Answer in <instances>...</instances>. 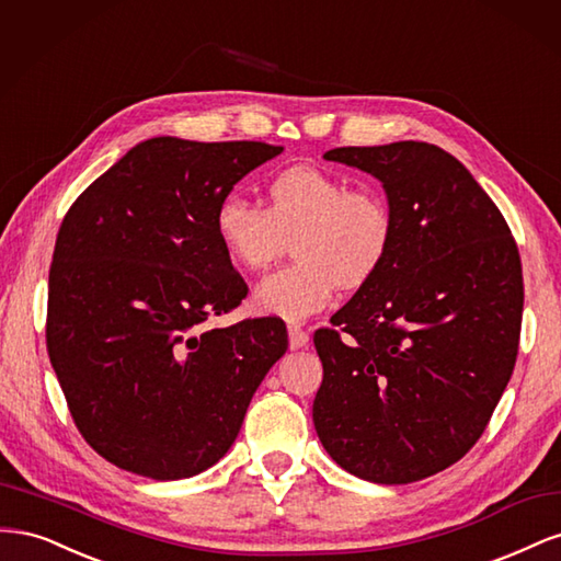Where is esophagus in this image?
Listing matches in <instances>:
<instances>
[{
  "instance_id": "1",
  "label": "esophagus",
  "mask_w": 561,
  "mask_h": 561,
  "mask_svg": "<svg viewBox=\"0 0 561 561\" xmlns=\"http://www.w3.org/2000/svg\"><path fill=\"white\" fill-rule=\"evenodd\" d=\"M287 334H290V348H304L309 344V332H304L299 325L287 328Z\"/></svg>"
}]
</instances>
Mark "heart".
<instances>
[{"instance_id":"heart-1","label":"heart","mask_w":561,"mask_h":561,"mask_svg":"<svg viewBox=\"0 0 561 561\" xmlns=\"http://www.w3.org/2000/svg\"><path fill=\"white\" fill-rule=\"evenodd\" d=\"M266 206L227 194L215 208V233L227 257L260 271L293 239L297 262L268 274L254 287V309L285 320H304L325 309L336 285L358 290L377 276L396 239L388 198L318 165H290L266 182Z\"/></svg>"}]
</instances>
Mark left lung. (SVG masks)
<instances>
[{"mask_svg": "<svg viewBox=\"0 0 561 561\" xmlns=\"http://www.w3.org/2000/svg\"><path fill=\"white\" fill-rule=\"evenodd\" d=\"M383 182L396 239L377 276L313 334V426L360 480L407 484L478 443L513 377L524 283L496 203L428 142L336 147Z\"/></svg>", "mask_w": 561, "mask_h": 561, "instance_id": "left-lung-1", "label": "left lung"}]
</instances>
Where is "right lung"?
Instances as JSON below:
<instances>
[{
    "label": "right lung",
    "instance_id": "obj_1",
    "mask_svg": "<svg viewBox=\"0 0 561 561\" xmlns=\"http://www.w3.org/2000/svg\"><path fill=\"white\" fill-rule=\"evenodd\" d=\"M280 151L151 138L67 210L46 348L79 433L116 468L182 480L217 463L285 353L280 318L208 325L248 295L217 241V203Z\"/></svg>",
    "mask_w": 561,
    "mask_h": 561
}]
</instances>
